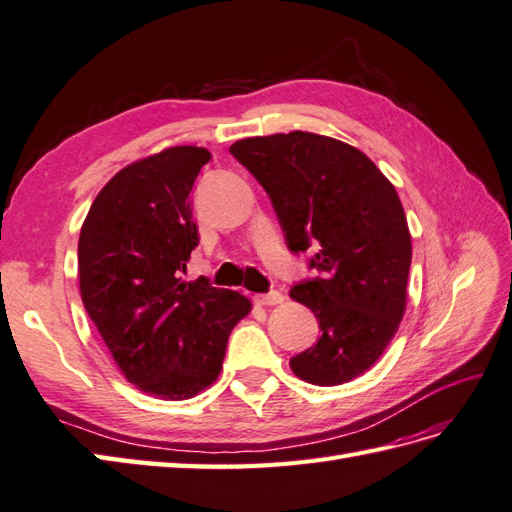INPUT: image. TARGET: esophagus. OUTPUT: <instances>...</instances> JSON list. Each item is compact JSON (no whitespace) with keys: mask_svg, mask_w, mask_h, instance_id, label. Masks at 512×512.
<instances>
[{"mask_svg":"<svg viewBox=\"0 0 512 512\" xmlns=\"http://www.w3.org/2000/svg\"><path fill=\"white\" fill-rule=\"evenodd\" d=\"M255 305L259 307H272V305H279L285 301V296L281 292H270V294H255Z\"/></svg>","mask_w":512,"mask_h":512,"instance_id":"34e87169","label":"esophagus"}]
</instances>
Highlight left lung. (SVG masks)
I'll return each instance as SVG.
<instances>
[{
    "label": "left lung",
    "instance_id": "left-lung-1",
    "mask_svg": "<svg viewBox=\"0 0 512 512\" xmlns=\"http://www.w3.org/2000/svg\"><path fill=\"white\" fill-rule=\"evenodd\" d=\"M229 150L268 192L290 251H316L320 277L290 296L323 336L290 368L314 386L351 382L382 358L406 312L412 240L395 185L362 150L303 130Z\"/></svg>",
    "mask_w": 512,
    "mask_h": 512
}]
</instances>
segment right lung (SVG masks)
<instances>
[{"label": "right lung", "mask_w": 512, "mask_h": 512, "mask_svg": "<svg viewBox=\"0 0 512 512\" xmlns=\"http://www.w3.org/2000/svg\"><path fill=\"white\" fill-rule=\"evenodd\" d=\"M209 159L207 148L174 146L126 165L80 229L85 310L122 375L159 399H192L216 382L231 329L253 307L202 277L183 281L200 240L189 192Z\"/></svg>", "instance_id": "add662e5"}]
</instances>
